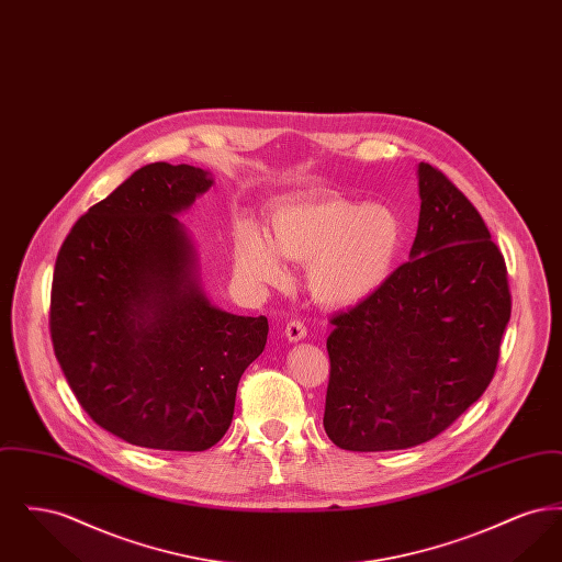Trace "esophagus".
<instances>
[{
	"label": "esophagus",
	"mask_w": 562,
	"mask_h": 562,
	"mask_svg": "<svg viewBox=\"0 0 562 562\" xmlns=\"http://www.w3.org/2000/svg\"><path fill=\"white\" fill-rule=\"evenodd\" d=\"M286 337H289V341H301V339H305L307 337V326H305V322L291 321L286 324Z\"/></svg>",
	"instance_id": "34e87169"
}]
</instances>
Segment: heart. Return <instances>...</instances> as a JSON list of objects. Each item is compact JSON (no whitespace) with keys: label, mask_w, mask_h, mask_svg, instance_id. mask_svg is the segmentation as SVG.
<instances>
[{"label":"heart","mask_w":562,"mask_h":562,"mask_svg":"<svg viewBox=\"0 0 562 562\" xmlns=\"http://www.w3.org/2000/svg\"><path fill=\"white\" fill-rule=\"evenodd\" d=\"M402 244L404 225L390 206L318 193L278 204L269 214L268 238L241 227L234 266L246 282L280 284L286 276L280 256L307 263L312 296L328 307H349L385 284Z\"/></svg>","instance_id":"1"}]
</instances>
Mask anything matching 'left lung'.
Returning <instances> with one entry per match:
<instances>
[{
    "mask_svg": "<svg viewBox=\"0 0 562 562\" xmlns=\"http://www.w3.org/2000/svg\"><path fill=\"white\" fill-rule=\"evenodd\" d=\"M411 259L330 318L324 429L346 451L428 442L488 387L512 314L508 268L476 206L419 164Z\"/></svg>",
    "mask_w": 562,
    "mask_h": 562,
    "instance_id": "8db88e82",
    "label": "left lung"
}]
</instances>
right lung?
<instances>
[{
    "mask_svg": "<svg viewBox=\"0 0 562 562\" xmlns=\"http://www.w3.org/2000/svg\"><path fill=\"white\" fill-rule=\"evenodd\" d=\"M211 186L202 168L147 164L81 214L56 257V360L90 419L136 447H214L268 344L266 316L221 312L198 286L175 214Z\"/></svg>",
    "mask_w": 562,
    "mask_h": 562,
    "instance_id": "right-lung-1",
    "label": "right lung"
}]
</instances>
